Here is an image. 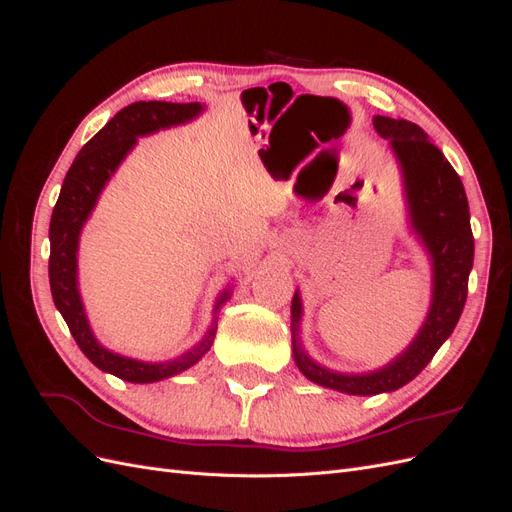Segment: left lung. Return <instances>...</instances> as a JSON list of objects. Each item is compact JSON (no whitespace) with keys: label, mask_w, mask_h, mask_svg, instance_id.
Listing matches in <instances>:
<instances>
[{"label":"left lung","mask_w":512,"mask_h":512,"mask_svg":"<svg viewBox=\"0 0 512 512\" xmlns=\"http://www.w3.org/2000/svg\"><path fill=\"white\" fill-rule=\"evenodd\" d=\"M374 128L389 138L404 173L412 228L421 235L433 260V301L429 316L404 354L374 374L346 376L316 365L299 344L301 299L292 297V352L303 376L327 389L348 395H378L397 391L414 380L457 327L468 297V277L474 262L468 196L455 168L433 145L423 128L406 119L374 117Z\"/></svg>","instance_id":"8db88e82"}]
</instances>
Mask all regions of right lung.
<instances>
[{
	"instance_id": "obj_1",
	"label": "right lung",
	"mask_w": 512,
	"mask_h": 512,
	"mask_svg": "<svg viewBox=\"0 0 512 512\" xmlns=\"http://www.w3.org/2000/svg\"><path fill=\"white\" fill-rule=\"evenodd\" d=\"M200 111H203L200 102L177 104L158 100L134 102L126 108H121V111L79 151V156L74 158L51 215L49 282L55 307L59 309V314L64 316L74 342L79 344V348L91 363L102 371H108V374L134 384L158 382L198 363L211 348L215 327H218V324H211L205 339L196 348L168 363H143L126 359V356H119L115 352H108L96 342L94 333H91L79 297V288H76V247H79L81 228L89 218L91 209H94L102 188L106 185L108 177L115 173L119 162L126 158V153L134 147L136 136H145L160 128L190 121ZM226 299L228 290L222 294L215 309H218Z\"/></svg>"
}]
</instances>
